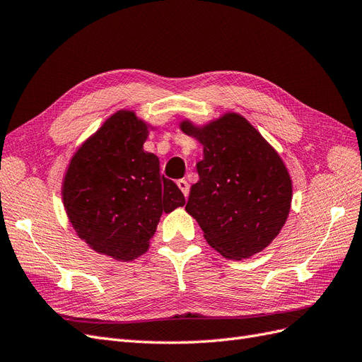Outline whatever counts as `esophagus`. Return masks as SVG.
Returning <instances> with one entry per match:
<instances>
[{"label": "esophagus", "mask_w": 362, "mask_h": 362, "mask_svg": "<svg viewBox=\"0 0 362 362\" xmlns=\"http://www.w3.org/2000/svg\"><path fill=\"white\" fill-rule=\"evenodd\" d=\"M177 184H178L180 190L182 192V194L185 196V198H187V196H189V192H190V185H189V182L185 181V180H180Z\"/></svg>", "instance_id": "1"}]
</instances>
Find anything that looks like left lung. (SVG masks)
I'll list each match as a JSON object with an SVG mask.
<instances>
[{"mask_svg": "<svg viewBox=\"0 0 362 362\" xmlns=\"http://www.w3.org/2000/svg\"><path fill=\"white\" fill-rule=\"evenodd\" d=\"M180 128L204 148L185 211L206 243L229 259L266 249L286 225L293 198L291 177L276 149L234 112L205 125L184 119Z\"/></svg>", "mask_w": 362, "mask_h": 362, "instance_id": "left-lung-1", "label": "left lung"}]
</instances>
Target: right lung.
Listing matches in <instances>:
<instances>
[{"mask_svg": "<svg viewBox=\"0 0 362 362\" xmlns=\"http://www.w3.org/2000/svg\"><path fill=\"white\" fill-rule=\"evenodd\" d=\"M149 129L133 110L116 112L75 151L63 178L76 235L116 261L144 255L161 214L185 204L178 185L160 173L158 157L144 151Z\"/></svg>", "mask_w": 362, "mask_h": 362, "instance_id": "add662e5", "label": "right lung"}]
</instances>
